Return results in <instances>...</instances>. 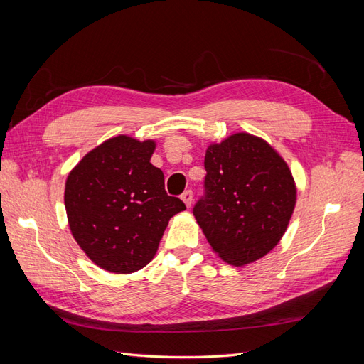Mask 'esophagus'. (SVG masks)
I'll return each instance as SVG.
<instances>
[{
	"label": "esophagus",
	"instance_id": "1",
	"mask_svg": "<svg viewBox=\"0 0 364 364\" xmlns=\"http://www.w3.org/2000/svg\"><path fill=\"white\" fill-rule=\"evenodd\" d=\"M181 199L183 200V203L186 205V206H191V203H193V191L191 190H186V191H183V194L181 196Z\"/></svg>",
	"mask_w": 364,
	"mask_h": 364
}]
</instances>
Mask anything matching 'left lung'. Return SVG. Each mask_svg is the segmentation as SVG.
<instances>
[{
	"instance_id": "obj_1",
	"label": "left lung",
	"mask_w": 364,
	"mask_h": 364,
	"mask_svg": "<svg viewBox=\"0 0 364 364\" xmlns=\"http://www.w3.org/2000/svg\"><path fill=\"white\" fill-rule=\"evenodd\" d=\"M205 194L193 208L208 243L223 261L245 266L279 243L296 203L285 161L266 141L235 134L209 146Z\"/></svg>"
}]
</instances>
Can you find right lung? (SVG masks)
I'll return each mask as SVG.
<instances>
[{
	"label": "right lung",
	"mask_w": 364,
	"mask_h": 364,
	"mask_svg": "<svg viewBox=\"0 0 364 364\" xmlns=\"http://www.w3.org/2000/svg\"><path fill=\"white\" fill-rule=\"evenodd\" d=\"M155 141L126 135L105 141L75 165L65 185L71 234L98 267L142 269L158 250L168 220L185 209L168 196L164 173L151 165Z\"/></svg>",
	"instance_id": "add662e5"
}]
</instances>
